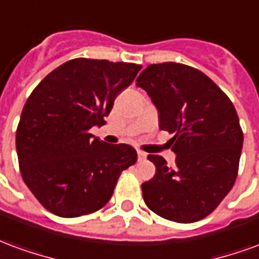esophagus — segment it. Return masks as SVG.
I'll list each match as a JSON object with an SVG mask.
<instances>
[{"instance_id":"34e87169","label":"esophagus","mask_w":259,"mask_h":259,"mask_svg":"<svg viewBox=\"0 0 259 259\" xmlns=\"http://www.w3.org/2000/svg\"><path fill=\"white\" fill-rule=\"evenodd\" d=\"M137 157H139V161H146L147 159V154L141 150H137Z\"/></svg>"}]
</instances>
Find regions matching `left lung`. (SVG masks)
<instances>
[{
	"label": "left lung",
	"instance_id": "8db88e82",
	"mask_svg": "<svg viewBox=\"0 0 259 259\" xmlns=\"http://www.w3.org/2000/svg\"><path fill=\"white\" fill-rule=\"evenodd\" d=\"M136 84L151 97L159 129L172 133L174 168L148 155L155 175L141 185L147 206L179 223L208 217L232 190L243 147V130L229 97L206 74L176 62L152 64Z\"/></svg>",
	"mask_w": 259,
	"mask_h": 259
}]
</instances>
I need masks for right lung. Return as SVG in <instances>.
Listing matches in <instances>:
<instances>
[{
  "label": "right lung",
  "mask_w": 259,
  "mask_h": 259,
  "mask_svg": "<svg viewBox=\"0 0 259 259\" xmlns=\"http://www.w3.org/2000/svg\"><path fill=\"white\" fill-rule=\"evenodd\" d=\"M141 69L129 62L76 58L38 83L16 129L23 182L47 211L76 218L101 209L119 176L137 161L127 144L93 139L113 101Z\"/></svg>",
  "instance_id": "1"
}]
</instances>
